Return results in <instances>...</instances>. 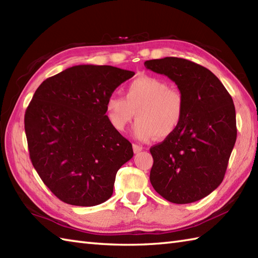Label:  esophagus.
Listing matches in <instances>:
<instances>
[{
    "label": "esophagus",
    "mask_w": 258,
    "mask_h": 258,
    "mask_svg": "<svg viewBox=\"0 0 258 258\" xmlns=\"http://www.w3.org/2000/svg\"><path fill=\"white\" fill-rule=\"evenodd\" d=\"M142 150H143V147H142L141 145L133 144V151H134L135 154H138V153H140Z\"/></svg>",
    "instance_id": "obj_1"
}]
</instances>
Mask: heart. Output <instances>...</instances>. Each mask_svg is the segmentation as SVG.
I'll return each instance as SVG.
<instances>
[{"instance_id":"1","label":"heart","mask_w":258,"mask_h":258,"mask_svg":"<svg viewBox=\"0 0 258 258\" xmlns=\"http://www.w3.org/2000/svg\"><path fill=\"white\" fill-rule=\"evenodd\" d=\"M108 122L123 132L134 116V136L140 141L167 138L184 114V98L177 89L155 76H141L126 86L125 97L112 95L105 104Z\"/></svg>"}]
</instances>
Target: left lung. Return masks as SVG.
<instances>
[{
	"instance_id": "8db88e82",
	"label": "left lung",
	"mask_w": 258,
	"mask_h": 258,
	"mask_svg": "<svg viewBox=\"0 0 258 258\" xmlns=\"http://www.w3.org/2000/svg\"><path fill=\"white\" fill-rule=\"evenodd\" d=\"M145 68L166 75L184 98L173 134L151 147V184L175 204L204 199L223 182L236 142V113L227 90L210 70L188 59H150Z\"/></svg>"
}]
</instances>
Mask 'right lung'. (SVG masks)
Segmentation results:
<instances>
[{
  "mask_svg": "<svg viewBox=\"0 0 258 258\" xmlns=\"http://www.w3.org/2000/svg\"><path fill=\"white\" fill-rule=\"evenodd\" d=\"M135 73L109 65H75L37 87L24 116L30 158L57 199L95 206L113 194L132 144L108 122L105 104Z\"/></svg>",
  "mask_w": 258,
  "mask_h": 258,
  "instance_id": "right-lung-1",
  "label": "right lung"
}]
</instances>
